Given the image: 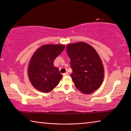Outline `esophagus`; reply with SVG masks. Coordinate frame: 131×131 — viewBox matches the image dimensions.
<instances>
[{
  "instance_id": "esophagus-1",
  "label": "esophagus",
  "mask_w": 131,
  "mask_h": 131,
  "mask_svg": "<svg viewBox=\"0 0 131 131\" xmlns=\"http://www.w3.org/2000/svg\"><path fill=\"white\" fill-rule=\"evenodd\" d=\"M67 75H68V72H66V73L63 74V76H67Z\"/></svg>"
}]
</instances>
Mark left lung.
<instances>
[{
    "label": "left lung",
    "instance_id": "obj_1",
    "mask_svg": "<svg viewBox=\"0 0 131 131\" xmlns=\"http://www.w3.org/2000/svg\"><path fill=\"white\" fill-rule=\"evenodd\" d=\"M67 54L73 72L72 80L79 91L88 95L97 90L104 78V67L96 50L83 42L67 46Z\"/></svg>",
    "mask_w": 131,
    "mask_h": 131
}]
</instances>
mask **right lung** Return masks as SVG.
<instances>
[{
  "label": "right lung",
  "mask_w": 131,
  "mask_h": 131,
  "mask_svg": "<svg viewBox=\"0 0 131 131\" xmlns=\"http://www.w3.org/2000/svg\"><path fill=\"white\" fill-rule=\"evenodd\" d=\"M63 45H45L32 56L28 68L31 84L40 92H50L59 84L63 75L53 65L54 59L63 51Z\"/></svg>",
  "instance_id": "add662e5"
}]
</instances>
